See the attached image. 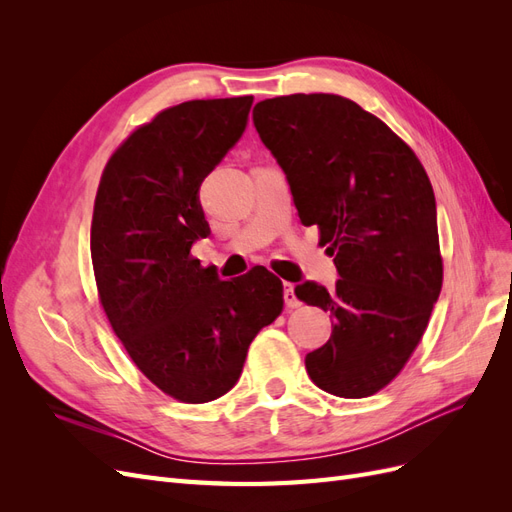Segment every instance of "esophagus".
<instances>
[{
    "instance_id": "34e87169",
    "label": "esophagus",
    "mask_w": 512,
    "mask_h": 512,
    "mask_svg": "<svg viewBox=\"0 0 512 512\" xmlns=\"http://www.w3.org/2000/svg\"><path fill=\"white\" fill-rule=\"evenodd\" d=\"M284 303H286V307H299L301 305V301L297 299V294H294V288H292V284H284Z\"/></svg>"
}]
</instances>
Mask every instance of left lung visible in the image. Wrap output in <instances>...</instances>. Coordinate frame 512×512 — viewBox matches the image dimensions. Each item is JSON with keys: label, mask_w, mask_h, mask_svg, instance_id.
Wrapping results in <instances>:
<instances>
[{"label": "left lung", "mask_w": 512, "mask_h": 512, "mask_svg": "<svg viewBox=\"0 0 512 512\" xmlns=\"http://www.w3.org/2000/svg\"><path fill=\"white\" fill-rule=\"evenodd\" d=\"M260 141L288 179L301 224L342 280L297 299L333 316L331 339L305 356L318 389L361 399L395 380L442 290L436 196L416 153L363 108L333 94H292L254 106Z\"/></svg>", "instance_id": "8db88e82"}]
</instances>
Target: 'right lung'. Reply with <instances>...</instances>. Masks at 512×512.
Masks as SVG:
<instances>
[{
  "mask_svg": "<svg viewBox=\"0 0 512 512\" xmlns=\"http://www.w3.org/2000/svg\"><path fill=\"white\" fill-rule=\"evenodd\" d=\"M254 98L190 100L138 126L106 162L91 220L98 299L134 365L183 404L237 384L247 348L284 307L265 267L222 282L192 243L209 235L200 183L247 123Z\"/></svg>",
  "mask_w": 512,
  "mask_h": 512,
  "instance_id": "1",
  "label": "right lung"
}]
</instances>
